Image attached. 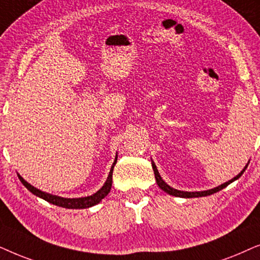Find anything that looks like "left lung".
Here are the masks:
<instances>
[{
    "label": "left lung",
    "instance_id": "8db88e82",
    "mask_svg": "<svg viewBox=\"0 0 260 260\" xmlns=\"http://www.w3.org/2000/svg\"><path fill=\"white\" fill-rule=\"evenodd\" d=\"M248 162H250V161H248ZM248 162L246 164V166H245V168L243 169V171H241L240 174H239L238 176H235L234 178H232L231 181L223 183V184L216 186V188H214V189L205 190V191H181V190H177V189L171 188L170 185H168L164 181H162V178L160 177V175H159V172H158V170H157V166H155L153 160H152V169H153V171H154L155 182H157L158 186L162 190V191H165L166 193H169V195H172V196H176V197H184V199H191V197H203V196L212 195V193H215V192H217V191H220V190H222L223 188H226V186H227L228 184H231L232 182L237 181V179H238L239 177H240L241 175L244 174V171L247 169Z\"/></svg>",
    "mask_w": 260,
    "mask_h": 260
}]
</instances>
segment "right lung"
Instances as JSON below:
<instances>
[{
    "label": "right lung",
    "instance_id": "1",
    "mask_svg": "<svg viewBox=\"0 0 260 260\" xmlns=\"http://www.w3.org/2000/svg\"><path fill=\"white\" fill-rule=\"evenodd\" d=\"M117 160V155L115 157V160H114L112 169H110V172L108 175V178L101 189L99 190L98 192L92 193L91 196H86V197H79V199H65V197H60V196H55V195H51V193L44 192L41 190L34 188L33 185H30L28 182H26L21 176H19V179L21 181V183L23 185L26 186L27 189L29 190L30 192L34 193V195L40 197L47 202L52 203V205L58 206V207H63V208H68V209H84V208H89V207H92L98 203L101 202V201L105 199V197L108 195L110 189H112V183H113V170H114V166L116 164Z\"/></svg>",
    "mask_w": 260,
    "mask_h": 260
}]
</instances>
